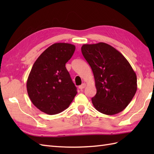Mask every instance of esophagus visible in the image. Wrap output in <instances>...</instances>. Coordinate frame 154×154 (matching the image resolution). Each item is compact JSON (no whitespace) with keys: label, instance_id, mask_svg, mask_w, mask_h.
<instances>
[{"label":"esophagus","instance_id":"esophagus-1","mask_svg":"<svg viewBox=\"0 0 154 154\" xmlns=\"http://www.w3.org/2000/svg\"><path fill=\"white\" fill-rule=\"evenodd\" d=\"M85 87H86V84H85V83H83L82 85H80V86L79 87V89L83 90Z\"/></svg>","mask_w":154,"mask_h":154}]
</instances>
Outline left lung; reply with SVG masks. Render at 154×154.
I'll list each match as a JSON object with an SVG mask.
<instances>
[{"mask_svg": "<svg viewBox=\"0 0 154 154\" xmlns=\"http://www.w3.org/2000/svg\"><path fill=\"white\" fill-rule=\"evenodd\" d=\"M81 52L94 75L97 89L91 99L94 107L107 115L120 112L137 91L136 75L129 62L120 52L103 42L84 44Z\"/></svg>", "mask_w": 154, "mask_h": 154, "instance_id": "8db88e82", "label": "left lung"}]
</instances>
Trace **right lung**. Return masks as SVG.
Returning <instances> with one entry per match:
<instances>
[{"mask_svg":"<svg viewBox=\"0 0 154 154\" xmlns=\"http://www.w3.org/2000/svg\"><path fill=\"white\" fill-rule=\"evenodd\" d=\"M75 50L73 44L55 43L35 61L27 80L28 96L34 105L50 115L69 107L77 93L65 67Z\"/></svg>","mask_w":154,"mask_h":154,"instance_id":"obj_1","label":"right lung"}]
</instances>
